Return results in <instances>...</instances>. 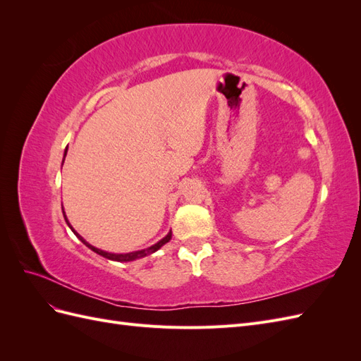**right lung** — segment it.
<instances>
[{
  "label": "right lung",
  "instance_id": "obj_1",
  "mask_svg": "<svg viewBox=\"0 0 361 361\" xmlns=\"http://www.w3.org/2000/svg\"><path fill=\"white\" fill-rule=\"evenodd\" d=\"M66 154H68V147H66V150H64V155H63V162H64V158H66ZM63 216H64V220H66V223H68V226L71 227V231L75 233V236L80 239V241L85 245V247H89L92 251H94L96 255H99V256H102V257H105V259H110V260H114V262H133V260H137V259H141V257H145V256H149V255H152V253H155V251H158L162 245H166L170 239H171V231L164 236L161 241H158L157 244H154V245H150V247H147V248H145V250H137V251H130V253H108V251H104V250H101V248H96V247H93L92 244H89L85 241V239L75 231V228L71 226V223H69V220H68V216H66V214H64V209H63Z\"/></svg>",
  "mask_w": 361,
  "mask_h": 361
}]
</instances>
